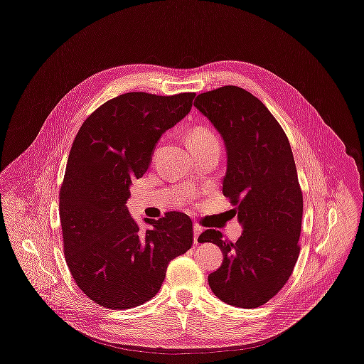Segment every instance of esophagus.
<instances>
[{"label": "esophagus", "mask_w": 364, "mask_h": 364, "mask_svg": "<svg viewBox=\"0 0 364 364\" xmlns=\"http://www.w3.org/2000/svg\"><path fill=\"white\" fill-rule=\"evenodd\" d=\"M193 230H194V243L197 245V243H198V235H200V232H201L203 228L196 223V224L193 225Z\"/></svg>", "instance_id": "obj_1"}]
</instances>
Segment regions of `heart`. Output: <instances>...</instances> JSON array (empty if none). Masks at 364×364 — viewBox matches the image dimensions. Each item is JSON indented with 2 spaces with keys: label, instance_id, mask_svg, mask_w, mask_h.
Segmentation results:
<instances>
[{
  "label": "heart",
  "instance_id": "b5f03b06",
  "mask_svg": "<svg viewBox=\"0 0 364 364\" xmlns=\"http://www.w3.org/2000/svg\"><path fill=\"white\" fill-rule=\"evenodd\" d=\"M188 141H190L191 149H193V147H203V146H207V144L218 143L215 134H214L210 129L203 127V126L194 127V129L190 132V134H188Z\"/></svg>",
  "mask_w": 364,
  "mask_h": 364
}]
</instances>
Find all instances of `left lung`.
<instances>
[{"instance_id":"left-lung-1","label":"left lung","mask_w":364,"mask_h":364,"mask_svg":"<svg viewBox=\"0 0 364 364\" xmlns=\"http://www.w3.org/2000/svg\"><path fill=\"white\" fill-rule=\"evenodd\" d=\"M194 105L224 140L223 194L243 225L235 243L213 228L200 234L198 243H214L223 253L208 284L221 301L255 309L283 289L300 253L303 194L293 151L273 114L243 88L198 94Z\"/></svg>"}]
</instances>
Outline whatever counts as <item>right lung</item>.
<instances>
[{"label": "right lung", "mask_w": 364, "mask_h": 364, "mask_svg": "<svg viewBox=\"0 0 364 364\" xmlns=\"http://www.w3.org/2000/svg\"><path fill=\"white\" fill-rule=\"evenodd\" d=\"M194 92L121 94L98 107L73 143L60 190L64 256L77 286L97 304L126 310L153 299L168 263L190 250L191 218L178 211L130 215L132 180L147 171L160 137L191 109Z\"/></svg>", "instance_id": "1"}]
</instances>
